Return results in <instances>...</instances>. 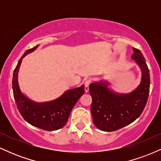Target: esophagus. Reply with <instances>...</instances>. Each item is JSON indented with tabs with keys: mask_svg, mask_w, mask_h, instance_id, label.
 <instances>
[{
	"mask_svg": "<svg viewBox=\"0 0 161 161\" xmlns=\"http://www.w3.org/2000/svg\"><path fill=\"white\" fill-rule=\"evenodd\" d=\"M91 84V81L89 79H87L84 82V85H85V91L86 92H88L89 91V86Z\"/></svg>",
	"mask_w": 161,
	"mask_h": 161,
	"instance_id": "esophagus-1",
	"label": "esophagus"
}]
</instances>
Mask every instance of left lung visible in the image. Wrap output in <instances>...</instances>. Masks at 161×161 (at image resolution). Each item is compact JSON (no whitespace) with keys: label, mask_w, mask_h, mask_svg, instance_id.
I'll return each mask as SVG.
<instances>
[{"label":"left lung","mask_w":161,"mask_h":161,"mask_svg":"<svg viewBox=\"0 0 161 161\" xmlns=\"http://www.w3.org/2000/svg\"><path fill=\"white\" fill-rule=\"evenodd\" d=\"M132 50L131 58L142 72L141 82L136 89L127 94L117 93L108 88L110 83L105 80L89 86L93 123L100 130L112 132L130 124L141 115L147 104L150 90L149 69L141 51L135 47Z\"/></svg>","instance_id":"1"}]
</instances>
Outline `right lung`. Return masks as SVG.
Returning a JSON list of instances; mask_svg holds the SVG:
<instances>
[{
	"instance_id": "obj_1",
	"label": "right lung",
	"mask_w": 161,
	"mask_h": 161,
	"mask_svg": "<svg viewBox=\"0 0 161 161\" xmlns=\"http://www.w3.org/2000/svg\"><path fill=\"white\" fill-rule=\"evenodd\" d=\"M39 46L29 49L23 53L13 75V92L18 110L23 119L29 124L47 131L63 128L67 123L72 109L85 92L84 85L64 92L58 98L47 102L38 103L23 95L18 82V73L22 60L28 53L36 51Z\"/></svg>"
}]
</instances>
